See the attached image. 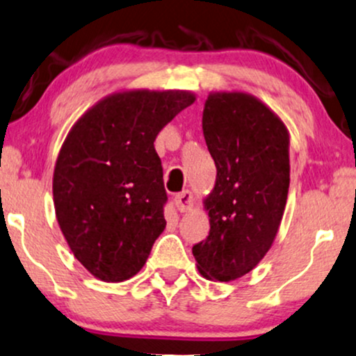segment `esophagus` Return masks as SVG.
I'll return each instance as SVG.
<instances>
[{
	"mask_svg": "<svg viewBox=\"0 0 356 356\" xmlns=\"http://www.w3.org/2000/svg\"><path fill=\"white\" fill-rule=\"evenodd\" d=\"M174 204L177 207L179 211H187L192 209L193 205V195L188 191H184L181 193H177L174 199Z\"/></svg>",
	"mask_w": 356,
	"mask_h": 356,
	"instance_id": "esophagus-1",
	"label": "esophagus"
}]
</instances>
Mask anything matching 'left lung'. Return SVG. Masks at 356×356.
<instances>
[{"mask_svg": "<svg viewBox=\"0 0 356 356\" xmlns=\"http://www.w3.org/2000/svg\"><path fill=\"white\" fill-rule=\"evenodd\" d=\"M202 129L217 181L205 199L209 236L192 253L202 276L227 282L250 273L276 238L289 192V133L240 92L210 93Z\"/></svg>", "mask_w": 356, "mask_h": 356, "instance_id": "left-lung-1", "label": "left lung"}]
</instances>
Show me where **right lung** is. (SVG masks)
<instances>
[{
	"instance_id": "add662e5",
	"label": "right lung",
	"mask_w": 356,
	"mask_h": 356,
	"mask_svg": "<svg viewBox=\"0 0 356 356\" xmlns=\"http://www.w3.org/2000/svg\"><path fill=\"white\" fill-rule=\"evenodd\" d=\"M193 102L182 90L113 93L67 134L52 181L57 222L75 258L102 281L138 274L164 232L168 193L154 141Z\"/></svg>"
}]
</instances>
